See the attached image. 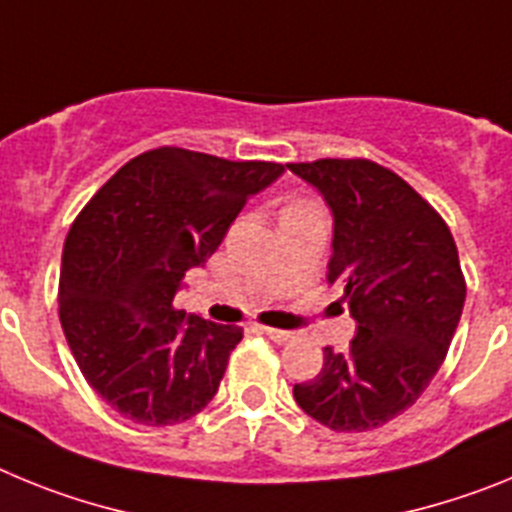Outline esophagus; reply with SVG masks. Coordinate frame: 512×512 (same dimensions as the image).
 <instances>
[{"label": "esophagus", "instance_id": "1", "mask_svg": "<svg viewBox=\"0 0 512 512\" xmlns=\"http://www.w3.org/2000/svg\"><path fill=\"white\" fill-rule=\"evenodd\" d=\"M266 333V336L271 338V341L274 343H287V341H292V333H289V330H279V328H261Z\"/></svg>", "mask_w": 512, "mask_h": 512}]
</instances>
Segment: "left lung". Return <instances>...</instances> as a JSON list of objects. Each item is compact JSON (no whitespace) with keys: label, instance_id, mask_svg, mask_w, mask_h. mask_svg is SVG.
<instances>
[{"label":"left lung","instance_id":"1","mask_svg":"<svg viewBox=\"0 0 512 512\" xmlns=\"http://www.w3.org/2000/svg\"><path fill=\"white\" fill-rule=\"evenodd\" d=\"M333 212L328 284L356 320L348 354L325 348L323 369L295 384L310 418L361 433L408 410L446 359L467 282L443 217L395 171L369 158L287 164Z\"/></svg>","mask_w":512,"mask_h":512}]
</instances>
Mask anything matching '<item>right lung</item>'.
I'll list each match as a JSON object with an SVG mask.
<instances>
[{"instance_id": "right-lung-1", "label": "right lung", "mask_w": 512, "mask_h": 512, "mask_svg": "<svg viewBox=\"0 0 512 512\" xmlns=\"http://www.w3.org/2000/svg\"><path fill=\"white\" fill-rule=\"evenodd\" d=\"M282 174L271 161L153 148L79 212L63 243L58 315L84 379L117 413L174 425L215 397L243 328L176 310L174 295Z\"/></svg>"}]
</instances>
